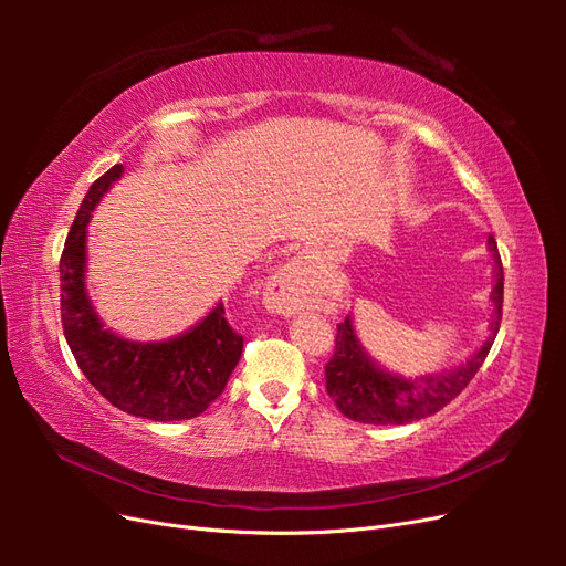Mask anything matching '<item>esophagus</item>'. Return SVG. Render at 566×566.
Instances as JSON below:
<instances>
[{"label":"esophagus","instance_id":"1","mask_svg":"<svg viewBox=\"0 0 566 566\" xmlns=\"http://www.w3.org/2000/svg\"><path fill=\"white\" fill-rule=\"evenodd\" d=\"M310 281H306V273L297 264L285 266L279 276L271 281L269 302L271 310H276L279 314H295L302 306L310 304Z\"/></svg>","mask_w":566,"mask_h":566}]
</instances>
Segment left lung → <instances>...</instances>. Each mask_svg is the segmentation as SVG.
I'll return each instance as SVG.
<instances>
[{"instance_id":"8db88e82","label":"left lung","mask_w":566,"mask_h":566,"mask_svg":"<svg viewBox=\"0 0 566 566\" xmlns=\"http://www.w3.org/2000/svg\"><path fill=\"white\" fill-rule=\"evenodd\" d=\"M489 250L493 254V323L491 337L484 347L474 352L465 366L441 375H427L420 380H403L397 375L375 366L366 352L358 345L352 328V318L337 323L335 352L331 361L325 364V391L335 401L342 416L364 424H406L434 416L447 403H451L458 394L470 385V380L482 368L484 358L501 328L503 318V262L499 254L495 238H489Z\"/></svg>"}]
</instances>
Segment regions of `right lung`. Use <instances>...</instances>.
<instances>
[{"label":"right lung","mask_w":566,"mask_h":566,"mask_svg":"<svg viewBox=\"0 0 566 566\" xmlns=\"http://www.w3.org/2000/svg\"><path fill=\"white\" fill-rule=\"evenodd\" d=\"M123 175L113 165L84 196L61 252V323L80 370L101 397L146 420H191L224 391L241 361L243 335L227 318L224 304L181 337L142 345L106 331L84 293V238L92 210Z\"/></svg>","instance_id":"add662e5"}]
</instances>
